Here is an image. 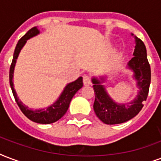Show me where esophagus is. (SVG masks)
<instances>
[{
  "label": "esophagus",
  "instance_id": "34e87169",
  "mask_svg": "<svg viewBox=\"0 0 161 161\" xmlns=\"http://www.w3.org/2000/svg\"><path fill=\"white\" fill-rule=\"evenodd\" d=\"M83 84L85 86H89L91 84V79H90V77H89V76H83Z\"/></svg>",
  "mask_w": 161,
  "mask_h": 161
}]
</instances>
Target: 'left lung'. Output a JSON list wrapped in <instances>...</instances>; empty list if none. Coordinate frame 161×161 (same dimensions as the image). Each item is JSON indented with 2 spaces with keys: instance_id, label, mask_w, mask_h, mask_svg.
<instances>
[{
  "instance_id": "left-lung-1",
  "label": "left lung",
  "mask_w": 161,
  "mask_h": 161,
  "mask_svg": "<svg viewBox=\"0 0 161 161\" xmlns=\"http://www.w3.org/2000/svg\"><path fill=\"white\" fill-rule=\"evenodd\" d=\"M132 35L133 34H132ZM135 49L133 57L127 63V67L133 72V78L139 89L138 95L128 104H118L115 102L106 92L102 83L105 78L99 80L92 78L94 90V110L98 118L108 125L119 124L129 121L137 116L142 110L143 101L147 100L151 80V71L147 59V51L143 42L135 36Z\"/></svg>"
}]
</instances>
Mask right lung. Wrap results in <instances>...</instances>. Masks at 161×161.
Instances as JSON below:
<instances>
[{
	"label": "right lung",
	"instance_id": "1",
	"mask_svg": "<svg viewBox=\"0 0 161 161\" xmlns=\"http://www.w3.org/2000/svg\"><path fill=\"white\" fill-rule=\"evenodd\" d=\"M40 34V30L37 29V27H34L31 29H29L26 34H24L20 40H18L17 46L13 54V59H12V64L10 67L9 72V82L11 89H12L13 96L15 98V100L18 105L20 108L25 116L31 121L40 123V124H50L53 123L55 121H58L62 116H64L67 111V109L69 107L70 102L72 100V97L74 94L83 87V78L80 77L78 79L72 83H68L65 87L64 90L62 91L61 94L58 98V100L56 102L52 104L50 106L45 108V109H40V110H32L29 109L28 106L23 104V102L19 100V98L17 95L14 87H13V72H14V67L17 62V59L18 55L20 53L22 48L26 44L27 40H29L30 38L36 36L37 34Z\"/></svg>",
	"mask_w": 161,
	"mask_h": 161
}]
</instances>
